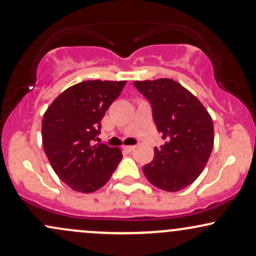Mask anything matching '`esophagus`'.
Here are the masks:
<instances>
[{
    "mask_svg": "<svg viewBox=\"0 0 256 256\" xmlns=\"http://www.w3.org/2000/svg\"><path fill=\"white\" fill-rule=\"evenodd\" d=\"M134 148H136L134 146H122V149H125L126 152H132Z\"/></svg>",
    "mask_w": 256,
    "mask_h": 256,
    "instance_id": "34e87169",
    "label": "esophagus"
}]
</instances>
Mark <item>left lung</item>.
<instances>
[{"mask_svg": "<svg viewBox=\"0 0 256 256\" xmlns=\"http://www.w3.org/2000/svg\"><path fill=\"white\" fill-rule=\"evenodd\" d=\"M152 108V119L167 142L154 149L143 173L154 186L174 192L198 179L214 144L212 116L200 100L170 78L136 80Z\"/></svg>", "mask_w": 256, "mask_h": 256, "instance_id": "obj_1", "label": "left lung"}]
</instances>
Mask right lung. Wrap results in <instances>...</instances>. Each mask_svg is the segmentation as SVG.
<instances>
[{"label": "right lung", "mask_w": 256, "mask_h": 256, "mask_svg": "<svg viewBox=\"0 0 256 256\" xmlns=\"http://www.w3.org/2000/svg\"><path fill=\"white\" fill-rule=\"evenodd\" d=\"M126 80H85L58 96L43 116L42 142L58 177L78 192L98 190L122 155L119 148L92 144L106 110Z\"/></svg>", "instance_id": "obj_1"}]
</instances>
